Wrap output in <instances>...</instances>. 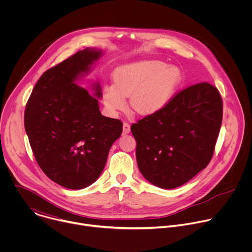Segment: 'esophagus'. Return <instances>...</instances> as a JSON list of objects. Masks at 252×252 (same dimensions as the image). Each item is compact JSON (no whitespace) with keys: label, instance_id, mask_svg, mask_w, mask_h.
I'll use <instances>...</instances> for the list:
<instances>
[{"label":"esophagus","instance_id":"esophagus-1","mask_svg":"<svg viewBox=\"0 0 252 252\" xmlns=\"http://www.w3.org/2000/svg\"><path fill=\"white\" fill-rule=\"evenodd\" d=\"M130 131V126H129V124H127L126 122H125L124 124H123V132L124 133H128Z\"/></svg>","mask_w":252,"mask_h":252}]
</instances>
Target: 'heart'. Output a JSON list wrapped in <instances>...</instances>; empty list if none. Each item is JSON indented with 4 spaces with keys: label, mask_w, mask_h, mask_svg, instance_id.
Here are the masks:
<instances>
[{
    "label": "heart",
    "mask_w": 252,
    "mask_h": 252,
    "mask_svg": "<svg viewBox=\"0 0 252 252\" xmlns=\"http://www.w3.org/2000/svg\"><path fill=\"white\" fill-rule=\"evenodd\" d=\"M115 85L106 86L102 98L112 112L123 111L129 96L132 112L142 117L161 112L171 101L182 81L176 66L159 61H143L119 67L114 76Z\"/></svg>",
    "instance_id": "b5f03b06"
}]
</instances>
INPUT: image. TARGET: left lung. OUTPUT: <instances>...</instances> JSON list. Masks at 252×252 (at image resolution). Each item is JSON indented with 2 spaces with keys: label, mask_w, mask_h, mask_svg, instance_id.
Here are the masks:
<instances>
[{
  "label": "left lung",
  "mask_w": 252,
  "mask_h": 252,
  "mask_svg": "<svg viewBox=\"0 0 252 252\" xmlns=\"http://www.w3.org/2000/svg\"><path fill=\"white\" fill-rule=\"evenodd\" d=\"M221 122L217 88L204 82L178 92L161 112L130 126L141 174L165 189L185 185L209 163Z\"/></svg>",
  "instance_id": "8db88e82"
}]
</instances>
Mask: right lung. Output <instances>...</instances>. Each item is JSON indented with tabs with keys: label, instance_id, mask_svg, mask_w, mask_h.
Wrapping results in <instances>:
<instances>
[{
	"label": "right lung",
	"instance_id": "1",
	"mask_svg": "<svg viewBox=\"0 0 252 252\" xmlns=\"http://www.w3.org/2000/svg\"><path fill=\"white\" fill-rule=\"evenodd\" d=\"M100 55L85 49L49 68L26 104L25 129L35 160L53 182L69 189H82L96 181L123 132L120 120L99 112V85L94 86L92 95L75 84Z\"/></svg>",
	"mask_w": 252,
	"mask_h": 252
}]
</instances>
